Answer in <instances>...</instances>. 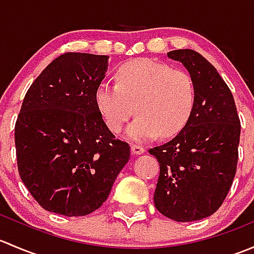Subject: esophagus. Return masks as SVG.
I'll return each instance as SVG.
<instances>
[{"label": "esophagus", "instance_id": "obj_1", "mask_svg": "<svg viewBox=\"0 0 254 254\" xmlns=\"http://www.w3.org/2000/svg\"><path fill=\"white\" fill-rule=\"evenodd\" d=\"M143 151H145V148H143L142 146L136 145V143H132V145H131V153H132V155H141V153H143Z\"/></svg>", "mask_w": 254, "mask_h": 254}]
</instances>
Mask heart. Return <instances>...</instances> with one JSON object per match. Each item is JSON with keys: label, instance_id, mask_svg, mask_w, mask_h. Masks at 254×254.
<instances>
[{"label": "heart", "instance_id": "b5f03b06", "mask_svg": "<svg viewBox=\"0 0 254 254\" xmlns=\"http://www.w3.org/2000/svg\"><path fill=\"white\" fill-rule=\"evenodd\" d=\"M96 104L113 132L123 129L134 111L137 118L125 131L136 142L178 134L187 125L196 101L188 72L151 59H134L117 71V83L102 82Z\"/></svg>", "mask_w": 254, "mask_h": 254}]
</instances>
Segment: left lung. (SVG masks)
I'll use <instances>...</instances> for the list:
<instances>
[{"mask_svg":"<svg viewBox=\"0 0 254 254\" xmlns=\"http://www.w3.org/2000/svg\"><path fill=\"white\" fill-rule=\"evenodd\" d=\"M188 70L196 101L186 127L148 150L160 163L155 206L179 222L201 220L224 203L236 175L241 125L231 91L216 68L190 49L167 53Z\"/></svg>","mask_w":254,"mask_h":254,"instance_id":"1","label":"left lung"}]
</instances>
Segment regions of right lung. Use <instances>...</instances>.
Returning a JSON list of instances; mask_svg holds the SVG:
<instances>
[{
  "instance_id": "obj_1",
  "label": "right lung",
  "mask_w": 254,
  "mask_h": 254,
  "mask_svg": "<svg viewBox=\"0 0 254 254\" xmlns=\"http://www.w3.org/2000/svg\"><path fill=\"white\" fill-rule=\"evenodd\" d=\"M108 56L66 53L28 89L14 127L18 172L43 209L84 216L107 200L130 158L96 104Z\"/></svg>"
}]
</instances>
